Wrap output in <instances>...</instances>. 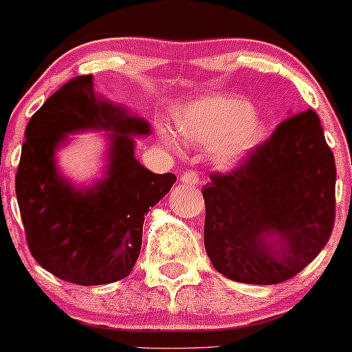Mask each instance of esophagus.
Returning a JSON list of instances; mask_svg holds the SVG:
<instances>
[{
	"label": "esophagus",
	"instance_id": "esophagus-1",
	"mask_svg": "<svg viewBox=\"0 0 352 352\" xmlns=\"http://www.w3.org/2000/svg\"><path fill=\"white\" fill-rule=\"evenodd\" d=\"M180 182H182L184 185L195 187V185L199 184V175H197L195 172H192V170H187V172H184L182 175H180Z\"/></svg>",
	"mask_w": 352,
	"mask_h": 352
}]
</instances>
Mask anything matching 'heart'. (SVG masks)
<instances>
[{"mask_svg": "<svg viewBox=\"0 0 352 352\" xmlns=\"http://www.w3.org/2000/svg\"><path fill=\"white\" fill-rule=\"evenodd\" d=\"M175 117L185 137L207 145L219 165H234L264 140V122L254 115L252 103L237 96H206L180 107ZM162 137L173 148L182 145L167 126H162Z\"/></svg>", "mask_w": 352, "mask_h": 352, "instance_id": "b5f03b06", "label": "heart"}]
</instances>
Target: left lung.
<instances>
[{
	"mask_svg": "<svg viewBox=\"0 0 352 352\" xmlns=\"http://www.w3.org/2000/svg\"><path fill=\"white\" fill-rule=\"evenodd\" d=\"M204 244L215 270L279 284L311 264L336 217V164L314 110L291 115L234 170L204 185Z\"/></svg>",
	"mask_w": 352,
	"mask_h": 352,
	"instance_id": "1",
	"label": "left lung"
}]
</instances>
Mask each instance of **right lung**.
I'll return each instance as SVG.
<instances>
[{
    "label": "right lung",
    "instance_id": "right-lung-1",
    "mask_svg": "<svg viewBox=\"0 0 352 352\" xmlns=\"http://www.w3.org/2000/svg\"><path fill=\"white\" fill-rule=\"evenodd\" d=\"M111 131L107 177L75 189L56 168L54 152L66 135ZM145 120L95 91L94 75L75 76L50 96L25 130L16 172V199L34 261L78 285L110 284L132 272L150 207L177 177L153 173L135 158L133 135H148Z\"/></svg>",
    "mask_w": 352,
    "mask_h": 352
}]
</instances>
